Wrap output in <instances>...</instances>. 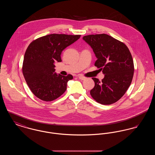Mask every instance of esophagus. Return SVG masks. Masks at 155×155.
Returning <instances> with one entry per match:
<instances>
[{
  "label": "esophagus",
  "mask_w": 155,
  "mask_h": 155,
  "mask_svg": "<svg viewBox=\"0 0 155 155\" xmlns=\"http://www.w3.org/2000/svg\"><path fill=\"white\" fill-rule=\"evenodd\" d=\"M78 78H79L80 80H85L86 79V77H84V76H82V75H78Z\"/></svg>",
  "instance_id": "esophagus-1"
}]
</instances>
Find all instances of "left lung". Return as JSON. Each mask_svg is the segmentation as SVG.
<instances>
[{"mask_svg":"<svg viewBox=\"0 0 155 155\" xmlns=\"http://www.w3.org/2000/svg\"><path fill=\"white\" fill-rule=\"evenodd\" d=\"M82 39L96 56L95 66L104 74L101 81L92 78L95 87L90 91L91 95L102 104L116 102L125 94L133 80L134 61L128 47L105 34L86 35Z\"/></svg>","mask_w":155,"mask_h":155,"instance_id":"obj_1","label":"left lung"}]
</instances>
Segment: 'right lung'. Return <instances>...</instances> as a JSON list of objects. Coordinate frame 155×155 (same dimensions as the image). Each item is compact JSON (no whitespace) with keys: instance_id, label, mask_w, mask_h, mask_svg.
I'll list each match as a JSON object with an SVG mask.
<instances>
[{"instance_id":"1","label":"right lung","mask_w":155,"mask_h":155,"mask_svg":"<svg viewBox=\"0 0 155 155\" xmlns=\"http://www.w3.org/2000/svg\"><path fill=\"white\" fill-rule=\"evenodd\" d=\"M81 37L80 35L53 34L33 41L24 54L22 73L34 95L46 102L52 101L66 91L67 84L73 78L54 71V62H61V53Z\"/></svg>"}]
</instances>
